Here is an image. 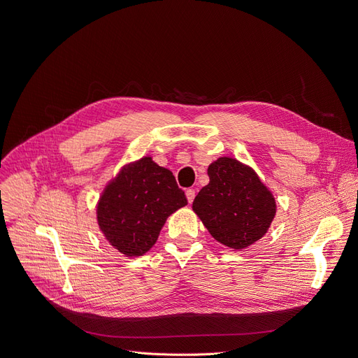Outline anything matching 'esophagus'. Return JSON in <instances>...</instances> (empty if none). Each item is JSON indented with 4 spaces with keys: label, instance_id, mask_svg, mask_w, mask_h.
Wrapping results in <instances>:
<instances>
[{
    "label": "esophagus",
    "instance_id": "1",
    "mask_svg": "<svg viewBox=\"0 0 358 358\" xmlns=\"http://www.w3.org/2000/svg\"><path fill=\"white\" fill-rule=\"evenodd\" d=\"M186 198H188V202L191 203L195 198V191L194 189H186Z\"/></svg>",
    "mask_w": 358,
    "mask_h": 358
}]
</instances>
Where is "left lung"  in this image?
I'll return each mask as SVG.
<instances>
[{
    "label": "left lung",
    "instance_id": "left-lung-1",
    "mask_svg": "<svg viewBox=\"0 0 358 358\" xmlns=\"http://www.w3.org/2000/svg\"><path fill=\"white\" fill-rule=\"evenodd\" d=\"M210 183L192 208L220 243L245 249L259 241L275 217V199L253 170L230 157L208 167Z\"/></svg>",
    "mask_w": 358,
    "mask_h": 358
}]
</instances>
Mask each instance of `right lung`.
I'll list each match as a JSON object with an SVG mask.
<instances>
[{"label":"right lung","instance_id":"right-lung-1","mask_svg":"<svg viewBox=\"0 0 358 358\" xmlns=\"http://www.w3.org/2000/svg\"><path fill=\"white\" fill-rule=\"evenodd\" d=\"M186 203L173 173L143 157L125 166L101 194L99 227L125 257H141L156 243L167 217Z\"/></svg>","mask_w":358,"mask_h":358}]
</instances>
